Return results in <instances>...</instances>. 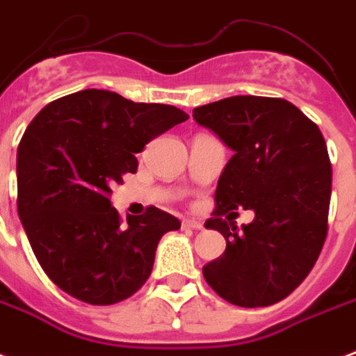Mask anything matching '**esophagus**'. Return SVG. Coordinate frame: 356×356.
I'll return each mask as SVG.
<instances>
[{
	"label": "esophagus",
	"mask_w": 356,
	"mask_h": 356,
	"mask_svg": "<svg viewBox=\"0 0 356 356\" xmlns=\"http://www.w3.org/2000/svg\"><path fill=\"white\" fill-rule=\"evenodd\" d=\"M183 226H185V228H191V230H202V228H204V222L194 220V218H186V220H183Z\"/></svg>",
	"instance_id": "34e87169"
}]
</instances>
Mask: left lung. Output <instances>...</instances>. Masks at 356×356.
<instances>
[{
	"label": "left lung",
	"mask_w": 356,
	"mask_h": 356,
	"mask_svg": "<svg viewBox=\"0 0 356 356\" xmlns=\"http://www.w3.org/2000/svg\"><path fill=\"white\" fill-rule=\"evenodd\" d=\"M192 117L234 151L205 222L225 236L226 251L204 266L205 281L239 307L277 304L307 277L325 245L332 192L325 138L281 97H225ZM238 209L255 211L241 232L227 222Z\"/></svg>",
	"instance_id": "1"
}]
</instances>
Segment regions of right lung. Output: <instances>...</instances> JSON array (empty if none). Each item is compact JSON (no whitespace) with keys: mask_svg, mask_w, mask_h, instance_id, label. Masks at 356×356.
<instances>
[{"mask_svg":"<svg viewBox=\"0 0 356 356\" xmlns=\"http://www.w3.org/2000/svg\"><path fill=\"white\" fill-rule=\"evenodd\" d=\"M173 105L136 104L117 92H75L43 107L17 152L18 217L35 259L73 298L109 305L149 279L160 238L181 222L158 207L122 225L109 194L136 154L185 122Z\"/></svg>","mask_w":356,"mask_h":356,"instance_id":"add662e5","label":"right lung"}]
</instances>
